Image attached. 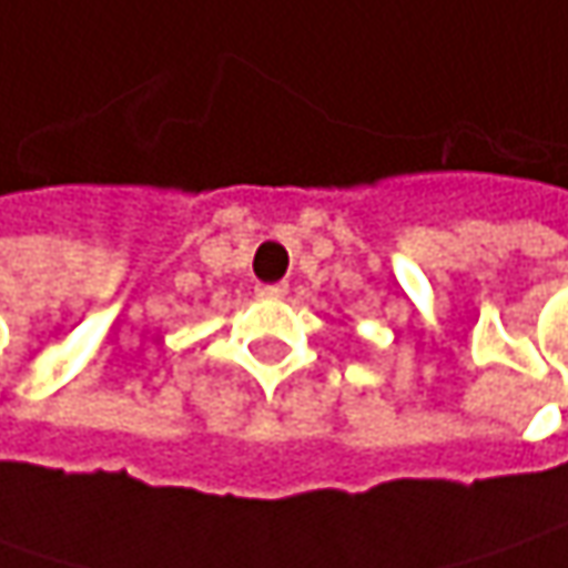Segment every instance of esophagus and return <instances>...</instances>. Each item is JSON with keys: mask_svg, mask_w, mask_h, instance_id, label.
<instances>
[{"mask_svg": "<svg viewBox=\"0 0 568 568\" xmlns=\"http://www.w3.org/2000/svg\"><path fill=\"white\" fill-rule=\"evenodd\" d=\"M255 294L268 296V300H277V296L287 294V284H258V287H255Z\"/></svg>", "mask_w": 568, "mask_h": 568, "instance_id": "34e87169", "label": "esophagus"}]
</instances>
